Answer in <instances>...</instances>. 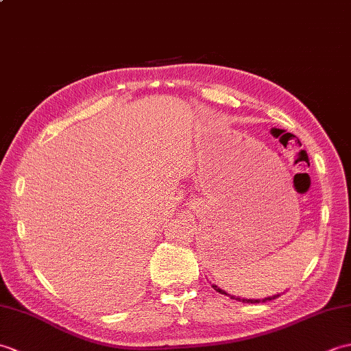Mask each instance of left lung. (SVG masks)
Wrapping results in <instances>:
<instances>
[{
    "label": "left lung",
    "mask_w": 351,
    "mask_h": 351,
    "mask_svg": "<svg viewBox=\"0 0 351 351\" xmlns=\"http://www.w3.org/2000/svg\"><path fill=\"white\" fill-rule=\"evenodd\" d=\"M213 288H214L215 291H219L220 294H226V295H230V294H228V293H226V291H223V289H221V288H219L217 285H214V283H213ZM276 297H279V294H274V295H271V297H265V299H263V300H259V299H241V297H235V295H230V299L240 300V302H244V303H259V302L273 300V299H276Z\"/></svg>",
    "instance_id": "obj_1"
}]
</instances>
